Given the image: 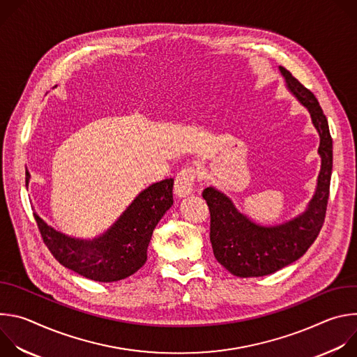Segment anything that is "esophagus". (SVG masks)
<instances>
[{
  "label": "esophagus",
  "mask_w": 357,
  "mask_h": 357,
  "mask_svg": "<svg viewBox=\"0 0 357 357\" xmlns=\"http://www.w3.org/2000/svg\"><path fill=\"white\" fill-rule=\"evenodd\" d=\"M195 179H196V169L193 167H186L175 178V186L174 190L176 196L185 197L193 192L195 186Z\"/></svg>",
  "instance_id": "esophagus-1"
}]
</instances>
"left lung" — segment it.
I'll return each instance as SVG.
<instances>
[{
	"instance_id": "obj_1",
	"label": "left lung",
	"mask_w": 357,
	"mask_h": 357,
	"mask_svg": "<svg viewBox=\"0 0 357 357\" xmlns=\"http://www.w3.org/2000/svg\"><path fill=\"white\" fill-rule=\"evenodd\" d=\"M287 89L310 112L319 134L321 172L307 211L277 223L261 225L238 212L231 199L209 186L202 196L211 211V243L216 260L236 277H263L301 259L318 237L326 213L332 175V138L317 97L280 66Z\"/></svg>"
}]
</instances>
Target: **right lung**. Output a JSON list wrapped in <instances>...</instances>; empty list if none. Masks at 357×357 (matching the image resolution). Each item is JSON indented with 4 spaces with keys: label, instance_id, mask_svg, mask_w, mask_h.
<instances>
[{
    "label": "right lung",
    "instance_id": "obj_1",
    "mask_svg": "<svg viewBox=\"0 0 357 357\" xmlns=\"http://www.w3.org/2000/svg\"><path fill=\"white\" fill-rule=\"evenodd\" d=\"M31 175L26 176V183ZM174 179L144 189L123 215L94 238H76L55 230L33 213L40 236L54 257L66 268L98 282H114L137 273L158 222L174 205Z\"/></svg>",
    "mask_w": 357,
    "mask_h": 357
}]
</instances>
